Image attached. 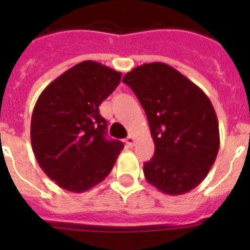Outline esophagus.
Returning a JSON list of instances; mask_svg holds the SVG:
<instances>
[{"label": "esophagus", "instance_id": "esophagus-1", "mask_svg": "<svg viewBox=\"0 0 250 250\" xmlns=\"http://www.w3.org/2000/svg\"><path fill=\"white\" fill-rule=\"evenodd\" d=\"M125 143H126V145L129 147H132L134 146V143H135V139H134V136H127L126 138V140H125Z\"/></svg>", "mask_w": 250, "mask_h": 250}]
</instances>
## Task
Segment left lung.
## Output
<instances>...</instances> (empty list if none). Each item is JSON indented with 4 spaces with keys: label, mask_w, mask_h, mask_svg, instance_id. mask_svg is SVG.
Segmentation results:
<instances>
[{
    "label": "left lung",
    "mask_w": 250,
    "mask_h": 250,
    "mask_svg": "<svg viewBox=\"0 0 250 250\" xmlns=\"http://www.w3.org/2000/svg\"><path fill=\"white\" fill-rule=\"evenodd\" d=\"M145 110L155 144L144 164L147 183L169 195L190 191L208 175L219 150V124L200 87L171 66L144 63L123 79Z\"/></svg>",
    "instance_id": "left-lung-1"
}]
</instances>
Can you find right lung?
I'll use <instances>...</instances> for the list:
<instances>
[{
    "instance_id": "right-lung-1",
    "label": "right lung",
    "mask_w": 250,
    "mask_h": 250,
    "mask_svg": "<svg viewBox=\"0 0 250 250\" xmlns=\"http://www.w3.org/2000/svg\"><path fill=\"white\" fill-rule=\"evenodd\" d=\"M121 72L83 61L41 92L31 118V144L40 167L60 188L83 193L109 175L124 144L107 140L101 105Z\"/></svg>"
}]
</instances>
